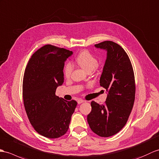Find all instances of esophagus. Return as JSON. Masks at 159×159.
<instances>
[{
  "label": "esophagus",
  "mask_w": 159,
  "mask_h": 159,
  "mask_svg": "<svg viewBox=\"0 0 159 159\" xmlns=\"http://www.w3.org/2000/svg\"><path fill=\"white\" fill-rule=\"evenodd\" d=\"M84 102H85V101L83 100V99H78V101H77V102H78L79 104H82V103H83Z\"/></svg>",
  "instance_id": "esophagus-1"
}]
</instances>
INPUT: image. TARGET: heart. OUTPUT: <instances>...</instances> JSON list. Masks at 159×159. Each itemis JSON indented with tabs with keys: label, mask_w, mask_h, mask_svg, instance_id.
<instances>
[{
	"label": "heart",
	"mask_w": 159,
	"mask_h": 159,
	"mask_svg": "<svg viewBox=\"0 0 159 159\" xmlns=\"http://www.w3.org/2000/svg\"><path fill=\"white\" fill-rule=\"evenodd\" d=\"M76 62L87 72L93 71L95 68L98 67V61L97 58L87 51H84L77 55ZM72 70V64L70 62H68L64 68V75L66 78L70 76Z\"/></svg>",
	"instance_id": "b5f03b06"
}]
</instances>
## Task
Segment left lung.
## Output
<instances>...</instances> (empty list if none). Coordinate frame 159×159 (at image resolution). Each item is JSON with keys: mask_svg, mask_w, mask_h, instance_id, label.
<instances>
[{"mask_svg": "<svg viewBox=\"0 0 159 159\" xmlns=\"http://www.w3.org/2000/svg\"><path fill=\"white\" fill-rule=\"evenodd\" d=\"M95 46L107 51L99 83L108 93L104 104L91 102L87 122L95 134L107 138L119 132L127 123L135 101V76L130 59L119 45L106 40Z\"/></svg>", "mask_w": 159, "mask_h": 159, "instance_id": "left-lung-1", "label": "left lung"}]
</instances>
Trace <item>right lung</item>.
<instances>
[{"label":"right lung","mask_w":159,"mask_h":159,"mask_svg":"<svg viewBox=\"0 0 159 159\" xmlns=\"http://www.w3.org/2000/svg\"><path fill=\"white\" fill-rule=\"evenodd\" d=\"M72 51L51 45L38 49L28 61L23 79V99L28 119L35 131L48 138L68 131L77 105L55 95L64 83V62Z\"/></svg>","instance_id":"obj_1"}]
</instances>
